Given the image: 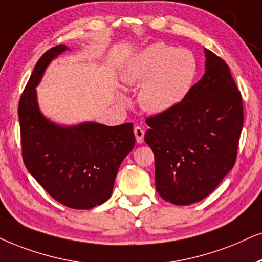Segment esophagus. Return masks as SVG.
Returning <instances> with one entry per match:
<instances>
[{
  "mask_svg": "<svg viewBox=\"0 0 262 262\" xmlns=\"http://www.w3.org/2000/svg\"><path fill=\"white\" fill-rule=\"evenodd\" d=\"M134 134H135V139H137L138 144H142V142H144V135H145L144 129L137 125V127L134 128Z\"/></svg>",
  "mask_w": 262,
  "mask_h": 262,
  "instance_id": "34e87169",
  "label": "esophagus"
}]
</instances>
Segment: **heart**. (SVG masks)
<instances>
[{
  "label": "heart",
  "mask_w": 262,
  "mask_h": 262,
  "mask_svg": "<svg viewBox=\"0 0 262 262\" xmlns=\"http://www.w3.org/2000/svg\"><path fill=\"white\" fill-rule=\"evenodd\" d=\"M198 71V59L190 49L157 42L129 59L122 79L128 85H140L138 99L144 110L164 114L188 97Z\"/></svg>",
  "instance_id": "heart-1"
}]
</instances>
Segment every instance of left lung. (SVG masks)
<instances>
[{
    "instance_id": "8db88e82",
    "label": "left lung",
    "mask_w": 262,
    "mask_h": 262,
    "mask_svg": "<svg viewBox=\"0 0 262 262\" xmlns=\"http://www.w3.org/2000/svg\"><path fill=\"white\" fill-rule=\"evenodd\" d=\"M205 72L171 111L146 118L155 155L156 190L177 205L200 202L233 168L243 128V102L230 68L209 49Z\"/></svg>"
}]
</instances>
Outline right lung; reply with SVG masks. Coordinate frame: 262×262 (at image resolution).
I'll list each match as a JSON object with an SVG mask.
<instances>
[{"mask_svg": "<svg viewBox=\"0 0 262 262\" xmlns=\"http://www.w3.org/2000/svg\"><path fill=\"white\" fill-rule=\"evenodd\" d=\"M66 49L55 46L39 58L19 100L23 160L55 201L72 209H91L111 197L118 168L133 150L135 137L132 123L59 125L42 115L36 87L49 62Z\"/></svg>", "mask_w": 262, "mask_h": 262, "instance_id": "1", "label": "right lung"}]
</instances>
